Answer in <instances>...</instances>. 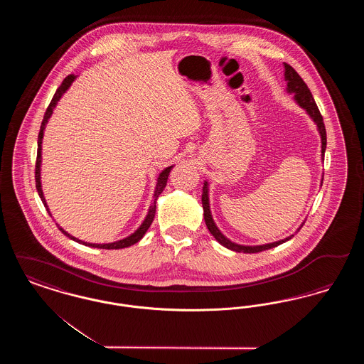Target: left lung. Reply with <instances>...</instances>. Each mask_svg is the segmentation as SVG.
Here are the masks:
<instances>
[{"label":"left lung","instance_id":"obj_1","mask_svg":"<svg viewBox=\"0 0 364 364\" xmlns=\"http://www.w3.org/2000/svg\"><path fill=\"white\" fill-rule=\"evenodd\" d=\"M284 76H285V82H287V92L294 95V102L299 105L301 109L306 110V113L310 116L312 122H315L316 129L321 135V158H325V150H326V129H325V124H323V119L319 113V109L315 104L314 98H312L311 91L309 90L307 85L303 82V79L299 76V73L287 63H284ZM323 178L321 180V186H322ZM202 205H203V215H205V223L208 225V229L210 233L214 236V239L220 242L221 245H224L228 250L236 251V252H244V254H255V252H260V251H266L270 248H274L282 242H288L294 237V235L278 240V242H267V244H262V245H242V244H237V242H232L226 237L225 235L218 229V226L215 225L213 215H211V210H210V198H208V183L205 180L203 183V191H202ZM304 224V223H303ZM299 226L296 232L300 230Z\"/></svg>","mask_w":364,"mask_h":364}]
</instances>
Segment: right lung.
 <instances>
[{"instance_id":"obj_1","label":"right lung","mask_w":364,"mask_h":364,"mask_svg":"<svg viewBox=\"0 0 364 364\" xmlns=\"http://www.w3.org/2000/svg\"><path fill=\"white\" fill-rule=\"evenodd\" d=\"M77 76H75V75H70V76H67L64 80H63V83H61V86L57 88V91H55V94H54V97H53L52 102L49 105V107L46 109V113H45V116H43V120H42V124H41V131H39V135H38V154H36V165H35V181H36V191H38V195H39V198H41V200H42V203L45 205V208L48 210V213L52 215V213H50V210H49V206H48V203H46V199H45V195H43V191H42V183H41V165H42V140H43V134H45V128H46V124L49 122V119L52 117L53 110H54V107L57 106L58 104V101L61 100V97L68 91V88H70V85L75 82V79H76ZM172 168H173V165L172 166H168V168H165L159 176H158V178H156V190H154V195H153V200H151V205H150V208H149V211H147V215L144 217V220H143V223L140 224L138 229L134 232V233H131L129 236H127V237H124L122 240H117V242H104V244H98V242H83V240H79V239H76L75 236H72L70 235L67 230H64L61 226L57 224L58 226V229L65 235V236H68L70 240H73V242H79V244H83V245H87V247H92V248H104V250H120V248H125V247H131V245H134V244H136L139 240H141V237L146 235V232H147V229L150 228V225L153 224V221H154V215H156V200H158V198H159V195L162 193V191L165 190V187H166V183H168V177H169V173H171V171H172Z\"/></svg>"}]
</instances>
